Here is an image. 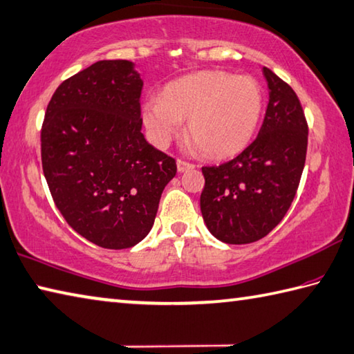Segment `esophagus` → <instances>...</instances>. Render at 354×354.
<instances>
[{
    "label": "esophagus",
    "mask_w": 354,
    "mask_h": 354,
    "mask_svg": "<svg viewBox=\"0 0 354 354\" xmlns=\"http://www.w3.org/2000/svg\"><path fill=\"white\" fill-rule=\"evenodd\" d=\"M194 168H196V166L192 163L185 162V160H177V171L178 172H186V171L194 169Z\"/></svg>",
    "instance_id": "obj_1"
}]
</instances>
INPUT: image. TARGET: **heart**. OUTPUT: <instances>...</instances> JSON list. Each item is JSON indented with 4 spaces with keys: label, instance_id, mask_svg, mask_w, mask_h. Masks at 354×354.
Segmentation results:
<instances>
[{
    "label": "heart",
    "instance_id": "obj_1",
    "mask_svg": "<svg viewBox=\"0 0 354 354\" xmlns=\"http://www.w3.org/2000/svg\"><path fill=\"white\" fill-rule=\"evenodd\" d=\"M263 111V92L251 77L203 71L165 86L162 98L149 97L142 118L152 143L171 142L188 120V136L206 156L239 154L254 138Z\"/></svg>",
    "mask_w": 354,
    "mask_h": 354
}]
</instances>
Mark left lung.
Masks as SVG:
<instances>
[{"label":"left lung","mask_w":354,"mask_h":354,"mask_svg":"<svg viewBox=\"0 0 354 354\" xmlns=\"http://www.w3.org/2000/svg\"><path fill=\"white\" fill-rule=\"evenodd\" d=\"M270 100L248 148L220 166H205L200 209L220 242L245 245L276 228L296 196L305 166L308 126L296 92L263 68Z\"/></svg>","instance_id":"left-lung-1"}]
</instances>
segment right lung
I'll use <instances>...</instances> for the list:
<instances>
[{"instance_id":"1","label":"right lung","mask_w":354,"mask_h":354,"mask_svg":"<svg viewBox=\"0 0 354 354\" xmlns=\"http://www.w3.org/2000/svg\"><path fill=\"white\" fill-rule=\"evenodd\" d=\"M143 80L128 59H102L58 86L41 129L57 208L80 236L124 250L148 236L176 160L142 134Z\"/></svg>"}]
</instances>
